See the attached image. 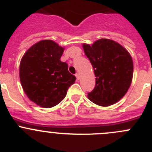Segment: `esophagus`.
Segmentation results:
<instances>
[{"mask_svg": "<svg viewBox=\"0 0 152 152\" xmlns=\"http://www.w3.org/2000/svg\"><path fill=\"white\" fill-rule=\"evenodd\" d=\"M76 79H77L78 80H79V73H76Z\"/></svg>", "mask_w": 152, "mask_h": 152, "instance_id": "1", "label": "esophagus"}]
</instances>
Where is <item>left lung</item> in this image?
I'll use <instances>...</instances> for the list:
<instances>
[{
  "mask_svg": "<svg viewBox=\"0 0 152 152\" xmlns=\"http://www.w3.org/2000/svg\"><path fill=\"white\" fill-rule=\"evenodd\" d=\"M96 76V85L88 99L96 104L107 107L118 102L126 93L133 76L129 53L115 41L101 39L92 45L83 44Z\"/></svg>",
  "mask_w": 152,
  "mask_h": 152,
  "instance_id": "obj_1",
  "label": "left lung"
}]
</instances>
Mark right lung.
Listing matches in <instances>:
<instances>
[{"label":"right lung","mask_w":152,"mask_h":152,"mask_svg":"<svg viewBox=\"0 0 152 152\" xmlns=\"http://www.w3.org/2000/svg\"><path fill=\"white\" fill-rule=\"evenodd\" d=\"M64 48L50 39L39 41L25 53L20 64V79L31 102L44 108L60 103L76 78L61 62Z\"/></svg>","instance_id":"add662e5"}]
</instances>
